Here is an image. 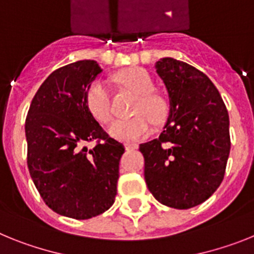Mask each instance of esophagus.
I'll return each instance as SVG.
<instances>
[{
	"label": "esophagus",
	"mask_w": 254,
	"mask_h": 254,
	"mask_svg": "<svg viewBox=\"0 0 254 254\" xmlns=\"http://www.w3.org/2000/svg\"><path fill=\"white\" fill-rule=\"evenodd\" d=\"M136 148H138V144H136V143H125V149H127V151H134V149Z\"/></svg>",
	"instance_id": "obj_1"
}]
</instances>
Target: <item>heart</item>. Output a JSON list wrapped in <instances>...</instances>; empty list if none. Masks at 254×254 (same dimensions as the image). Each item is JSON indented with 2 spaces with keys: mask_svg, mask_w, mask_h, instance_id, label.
Segmentation results:
<instances>
[{
  "mask_svg": "<svg viewBox=\"0 0 254 254\" xmlns=\"http://www.w3.org/2000/svg\"><path fill=\"white\" fill-rule=\"evenodd\" d=\"M116 80L138 94V98L133 107L135 115L129 119L115 120L109 127V134L112 138L123 142L136 140L151 131L152 123L154 125L164 123L167 116V103L160 94L152 92L153 83L144 70L138 67L127 69L116 75ZM85 102L97 121L107 124L111 120V93L106 81L96 80L90 84Z\"/></svg>",
  "mask_w": 254,
  "mask_h": 254,
  "instance_id": "heart-1",
  "label": "heart"
}]
</instances>
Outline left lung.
I'll list each match as a JSON object with an SVG mask.
<instances>
[{"label":"left lung","mask_w":254,"mask_h":254,"mask_svg":"<svg viewBox=\"0 0 254 254\" xmlns=\"http://www.w3.org/2000/svg\"><path fill=\"white\" fill-rule=\"evenodd\" d=\"M169 94L162 133L142 143L144 179L153 197L167 207L203 203L221 184L230 153L229 114L206 74L183 61L156 63Z\"/></svg>","instance_id":"left-lung-1"}]
</instances>
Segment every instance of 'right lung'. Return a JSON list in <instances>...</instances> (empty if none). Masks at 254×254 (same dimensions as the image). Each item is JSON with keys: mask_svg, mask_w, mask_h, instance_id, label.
I'll return each instance as SVG.
<instances>
[{"mask_svg": "<svg viewBox=\"0 0 254 254\" xmlns=\"http://www.w3.org/2000/svg\"><path fill=\"white\" fill-rule=\"evenodd\" d=\"M101 71L93 60L55 70L35 93L25 120L35 188L52 211L76 220L101 215L114 204L125 151L87 107L88 88ZM93 139L99 140L93 149L84 147Z\"/></svg>", "mask_w": 254, "mask_h": 254, "instance_id": "add662e5", "label": "right lung"}]
</instances>
